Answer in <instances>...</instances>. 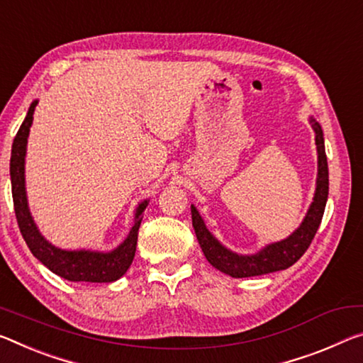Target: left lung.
Wrapping results in <instances>:
<instances>
[{"mask_svg": "<svg viewBox=\"0 0 363 363\" xmlns=\"http://www.w3.org/2000/svg\"><path fill=\"white\" fill-rule=\"evenodd\" d=\"M310 124L315 130L316 153H318V176H316V189L313 195V202L310 205L306 218L289 238L279 242L264 245L262 250L252 255H239L235 252L226 249L208 229L200 216L199 210L191 205L192 226L203 255L213 267L220 272L226 273L233 278H250V276H260L279 269H286L294 264L301 258L308 245L312 244L318 226L323 218L326 200H328V161L325 153V140L321 125L313 118H310Z\"/></svg>", "mask_w": 363, "mask_h": 363, "instance_id": "1", "label": "left lung"}]
</instances>
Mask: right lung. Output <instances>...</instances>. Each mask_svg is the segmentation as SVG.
I'll return each instance as SVG.
<instances>
[{"mask_svg":"<svg viewBox=\"0 0 363 363\" xmlns=\"http://www.w3.org/2000/svg\"><path fill=\"white\" fill-rule=\"evenodd\" d=\"M38 101H33L28 108L24 123L21 124L19 130L14 137L13 150H11V187H13V202L14 211L19 224L21 234L26 244L45 267L51 269L55 274L61 276L67 281H85V283H113L128 272L135 255L137 235L145 211L148 200H143L135 210L134 226L130 228L128 238L111 252H95V250H65L57 249L50 244L47 239L40 234L38 228L30 215L27 203L26 192V152H27V137L30 132Z\"/></svg>","mask_w":363,"mask_h":363,"instance_id":"1","label":"right lung"}]
</instances>
